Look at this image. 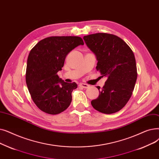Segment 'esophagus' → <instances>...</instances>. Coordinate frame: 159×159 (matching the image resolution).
I'll return each instance as SVG.
<instances>
[{
    "label": "esophagus",
    "instance_id": "esophagus-1",
    "mask_svg": "<svg viewBox=\"0 0 159 159\" xmlns=\"http://www.w3.org/2000/svg\"><path fill=\"white\" fill-rule=\"evenodd\" d=\"M80 86L81 87L85 88V89H87V88H89V87H90L88 84H80Z\"/></svg>",
    "mask_w": 159,
    "mask_h": 159
}]
</instances>
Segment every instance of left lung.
<instances>
[{
	"mask_svg": "<svg viewBox=\"0 0 159 159\" xmlns=\"http://www.w3.org/2000/svg\"><path fill=\"white\" fill-rule=\"evenodd\" d=\"M84 39L96 56V70L107 78L99 96L91 101L92 106L104 114L116 112L129 100L137 79L133 52L124 41L113 34L97 33L84 36Z\"/></svg>",
	"mask_w": 159,
	"mask_h": 159,
	"instance_id": "obj_1",
	"label": "left lung"
}]
</instances>
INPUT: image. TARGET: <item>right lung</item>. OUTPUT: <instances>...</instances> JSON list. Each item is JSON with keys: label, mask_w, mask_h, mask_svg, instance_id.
<instances>
[{"label": "right lung", "mask_w": 159, "mask_h": 159, "mask_svg": "<svg viewBox=\"0 0 159 159\" xmlns=\"http://www.w3.org/2000/svg\"><path fill=\"white\" fill-rule=\"evenodd\" d=\"M84 43L78 36H52L37 43L27 60L26 82L36 106L49 115L66 110L72 102L75 83H66L57 73L69 53Z\"/></svg>", "instance_id": "1"}]
</instances>
